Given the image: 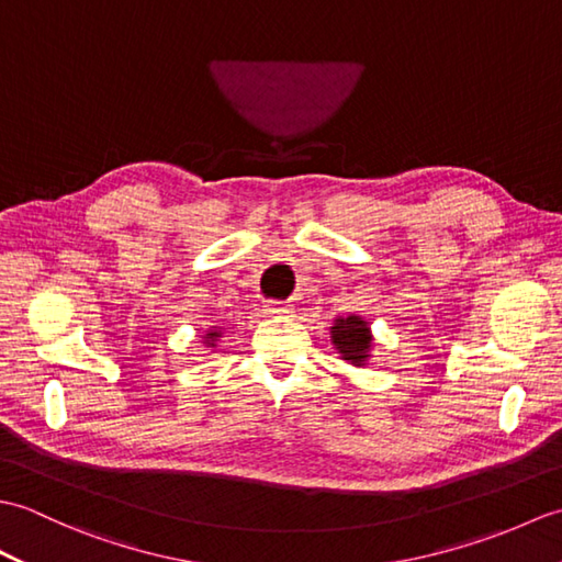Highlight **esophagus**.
I'll return each mask as SVG.
<instances>
[{"label": "esophagus", "instance_id": "1", "mask_svg": "<svg viewBox=\"0 0 562 562\" xmlns=\"http://www.w3.org/2000/svg\"><path fill=\"white\" fill-rule=\"evenodd\" d=\"M266 314H270V316H290L292 306L288 302H268Z\"/></svg>", "mask_w": 562, "mask_h": 562}]
</instances>
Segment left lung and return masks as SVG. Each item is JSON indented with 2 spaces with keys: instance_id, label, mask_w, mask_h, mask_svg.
<instances>
[{
  "instance_id": "obj_1",
  "label": "left lung",
  "mask_w": 562,
  "mask_h": 562,
  "mask_svg": "<svg viewBox=\"0 0 562 562\" xmlns=\"http://www.w3.org/2000/svg\"><path fill=\"white\" fill-rule=\"evenodd\" d=\"M330 338L336 350L342 355V360H350L355 367H362L372 348V336H369L367 321L360 316L338 318L330 328Z\"/></svg>"
}]
</instances>
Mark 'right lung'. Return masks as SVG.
Segmentation results:
<instances>
[{
	"mask_svg": "<svg viewBox=\"0 0 562 562\" xmlns=\"http://www.w3.org/2000/svg\"><path fill=\"white\" fill-rule=\"evenodd\" d=\"M220 338V333L217 330H212V333H207V340H205V345H207V348H214V340H217Z\"/></svg>",
	"mask_w": 562,
	"mask_h": 562,
	"instance_id": "1",
	"label": "right lung"
}]
</instances>
